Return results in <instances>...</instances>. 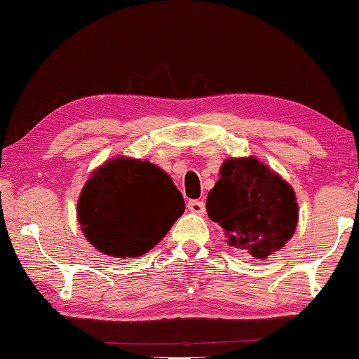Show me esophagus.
<instances>
[{
	"instance_id": "1",
	"label": "esophagus",
	"mask_w": 359,
	"mask_h": 359,
	"mask_svg": "<svg viewBox=\"0 0 359 359\" xmlns=\"http://www.w3.org/2000/svg\"><path fill=\"white\" fill-rule=\"evenodd\" d=\"M187 210H189L191 213L203 215L205 213V203L199 201V199H192V201L187 203Z\"/></svg>"
}]
</instances>
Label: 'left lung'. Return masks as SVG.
Wrapping results in <instances>:
<instances>
[{"mask_svg":"<svg viewBox=\"0 0 359 359\" xmlns=\"http://www.w3.org/2000/svg\"><path fill=\"white\" fill-rule=\"evenodd\" d=\"M208 217L229 246L263 259L284 248L297 225L292 187L256 158H229L206 199Z\"/></svg>","mask_w":359,"mask_h":359,"instance_id":"8db88e82","label":"left lung"}]
</instances>
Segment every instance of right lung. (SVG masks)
Returning <instances> with one entry per match:
<instances>
[{
    "label": "right lung",
    "mask_w": 359,
    "mask_h": 359,
    "mask_svg": "<svg viewBox=\"0 0 359 359\" xmlns=\"http://www.w3.org/2000/svg\"><path fill=\"white\" fill-rule=\"evenodd\" d=\"M186 210L168 173L149 161L116 156L94 170L77 205L86 239L113 258L156 246Z\"/></svg>",
    "instance_id": "right-lung-1"
}]
</instances>
